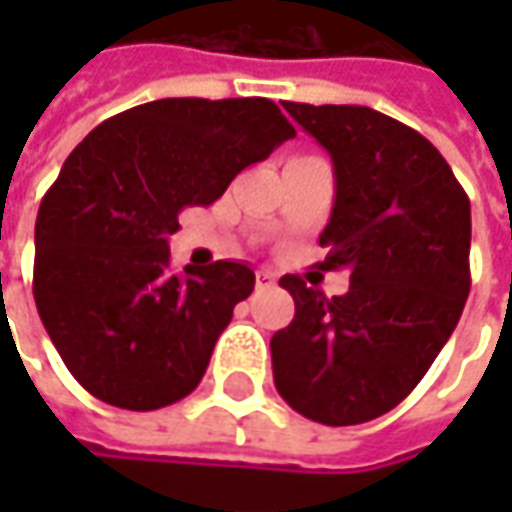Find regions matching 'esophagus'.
<instances>
[{"instance_id": "esophagus-1", "label": "esophagus", "mask_w": 512, "mask_h": 512, "mask_svg": "<svg viewBox=\"0 0 512 512\" xmlns=\"http://www.w3.org/2000/svg\"><path fill=\"white\" fill-rule=\"evenodd\" d=\"M256 285L273 287L276 285V273H270V270H259V273H256Z\"/></svg>"}]
</instances>
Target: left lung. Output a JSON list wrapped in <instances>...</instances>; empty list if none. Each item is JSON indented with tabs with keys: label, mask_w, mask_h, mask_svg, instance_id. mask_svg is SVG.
Returning a JSON list of instances; mask_svg holds the SVG:
<instances>
[{
	"label": "left lung",
	"mask_w": 512,
	"mask_h": 512,
	"mask_svg": "<svg viewBox=\"0 0 512 512\" xmlns=\"http://www.w3.org/2000/svg\"><path fill=\"white\" fill-rule=\"evenodd\" d=\"M285 110L330 153L336 199L322 270L350 273L327 299L299 276L273 333V382L305 419L344 427L393 410L422 382L470 293V199L422 133L362 105Z\"/></svg>",
	"instance_id": "obj_1"
}]
</instances>
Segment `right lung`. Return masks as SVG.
Returning a JSON list of instances; mask_svg holds the SVG:
<instances>
[{
  "label": "right lung",
  "instance_id": "add662e5",
  "mask_svg": "<svg viewBox=\"0 0 512 512\" xmlns=\"http://www.w3.org/2000/svg\"><path fill=\"white\" fill-rule=\"evenodd\" d=\"M293 136L262 96H185L110 116L76 145L39 205L33 299L88 393L159 410L196 390L256 276L242 262L176 273L168 236Z\"/></svg>",
  "mask_w": 512,
  "mask_h": 512
}]
</instances>
